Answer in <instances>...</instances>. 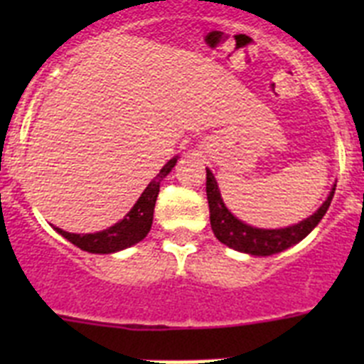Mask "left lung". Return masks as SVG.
<instances>
[{"mask_svg": "<svg viewBox=\"0 0 364 364\" xmlns=\"http://www.w3.org/2000/svg\"><path fill=\"white\" fill-rule=\"evenodd\" d=\"M205 193H208V204H210V222L215 237L228 247H233L237 252L250 253V255L266 257L279 253L286 247L301 242L311 230L321 222L324 213L330 208L336 188L328 195L324 204L315 211L306 220L299 222L295 226L282 228V230H259V228L247 226L244 222L228 211L220 198L217 180L211 175L210 169H205Z\"/></svg>", "mask_w": 364, "mask_h": 364, "instance_id": "1", "label": "left lung"}]
</instances>
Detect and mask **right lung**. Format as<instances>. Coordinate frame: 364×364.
I'll list each match as a JSON object with an SVG mask.
<instances>
[{
	"mask_svg": "<svg viewBox=\"0 0 364 364\" xmlns=\"http://www.w3.org/2000/svg\"><path fill=\"white\" fill-rule=\"evenodd\" d=\"M175 164L176 159L169 160L160 169L159 175L151 180L146 191L142 193V197L138 198L136 204L133 205V210L125 215L118 224L109 228V230L87 235L69 233V231H63L60 228H54V230L62 235V237H65L69 242H73L74 246H78L80 250L89 253H114L140 242L149 233L151 224H153V211L160 191V182L169 175V171L175 167Z\"/></svg>",
	"mask_w": 364,
	"mask_h": 364,
	"instance_id": "obj_1",
	"label": "right lung"
}]
</instances>
